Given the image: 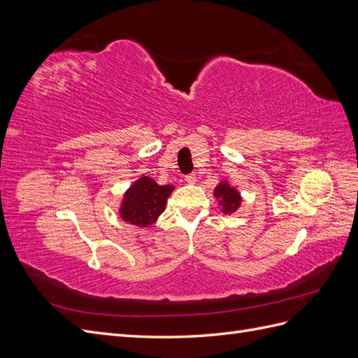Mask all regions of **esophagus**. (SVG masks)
I'll list each match as a JSON object with an SVG mask.
<instances>
[{
    "label": "esophagus",
    "instance_id": "1",
    "mask_svg": "<svg viewBox=\"0 0 358 358\" xmlns=\"http://www.w3.org/2000/svg\"><path fill=\"white\" fill-rule=\"evenodd\" d=\"M185 180H187L188 183H196V182H197L196 173H189V175H187V176H185Z\"/></svg>",
    "mask_w": 358,
    "mask_h": 358
}]
</instances>
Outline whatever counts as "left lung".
<instances>
[{
    "label": "left lung",
    "instance_id": "8db88e82",
    "mask_svg": "<svg viewBox=\"0 0 358 358\" xmlns=\"http://www.w3.org/2000/svg\"><path fill=\"white\" fill-rule=\"evenodd\" d=\"M215 197L218 199V203L222 206L224 213H233L241 206V194L234 188H231L227 182H221L218 187L215 188Z\"/></svg>",
    "mask_w": 358,
    "mask_h": 358
}]
</instances>
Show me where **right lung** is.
Returning <instances> with one entry per match:
<instances>
[{"mask_svg": "<svg viewBox=\"0 0 358 358\" xmlns=\"http://www.w3.org/2000/svg\"><path fill=\"white\" fill-rule=\"evenodd\" d=\"M173 191L171 185H158L148 176L140 178L125 192L121 206L122 220L138 227H148L164 212L167 199Z\"/></svg>", "mask_w": 358, "mask_h": 358, "instance_id": "obj_1", "label": "right lung"}]
</instances>
